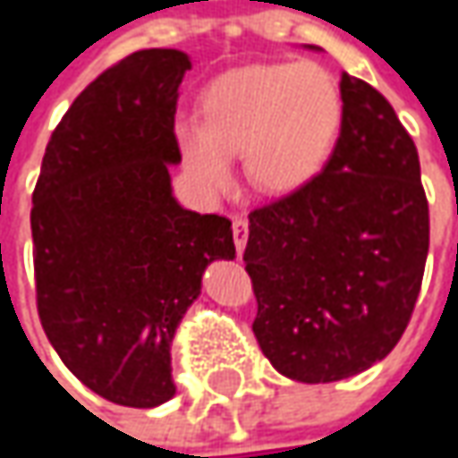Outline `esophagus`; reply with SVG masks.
<instances>
[{
    "label": "esophagus",
    "instance_id": "34e87169",
    "mask_svg": "<svg viewBox=\"0 0 458 458\" xmlns=\"http://www.w3.org/2000/svg\"><path fill=\"white\" fill-rule=\"evenodd\" d=\"M233 241H235V251L241 256L243 249H246V241H249V223L243 217H235L233 220Z\"/></svg>",
    "mask_w": 458,
    "mask_h": 458
}]
</instances>
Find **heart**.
Returning <instances> with one entry per match:
<instances>
[{
	"label": "heart",
	"instance_id": "1",
	"mask_svg": "<svg viewBox=\"0 0 458 458\" xmlns=\"http://www.w3.org/2000/svg\"><path fill=\"white\" fill-rule=\"evenodd\" d=\"M199 111V122H175L174 137L186 174L204 194L228 189L230 155L238 152L249 186L290 194L329 163L344 100L335 74L316 62L249 64L215 77Z\"/></svg>",
	"mask_w": 458,
	"mask_h": 458
}]
</instances>
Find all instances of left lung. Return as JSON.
<instances>
[{"instance_id": "1", "label": "left lung", "mask_w": 458, "mask_h": 458, "mask_svg": "<svg viewBox=\"0 0 458 458\" xmlns=\"http://www.w3.org/2000/svg\"><path fill=\"white\" fill-rule=\"evenodd\" d=\"M318 51L316 46H309ZM344 119L324 171L249 215L254 335L283 376L332 384L384 360L422 284L430 220L412 137L342 72Z\"/></svg>"}]
</instances>
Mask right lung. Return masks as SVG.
Segmentation results:
<instances>
[{"instance_id": "right-lung-1", "label": "right lung", "mask_w": 458, "mask_h": 458, "mask_svg": "<svg viewBox=\"0 0 458 458\" xmlns=\"http://www.w3.org/2000/svg\"><path fill=\"white\" fill-rule=\"evenodd\" d=\"M191 62L145 48L106 69L54 129L30 230L43 332L98 396L157 407L175 394L171 342L207 264L235 259L228 217L181 207L174 122Z\"/></svg>"}]
</instances>
